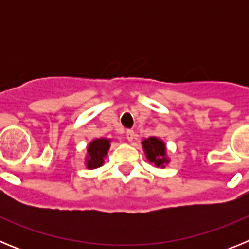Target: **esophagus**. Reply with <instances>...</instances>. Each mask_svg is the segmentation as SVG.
Returning <instances> with one entry per match:
<instances>
[{"label": "esophagus", "instance_id": "1", "mask_svg": "<svg viewBox=\"0 0 249 249\" xmlns=\"http://www.w3.org/2000/svg\"><path fill=\"white\" fill-rule=\"evenodd\" d=\"M126 137H127V140H128V141H133V138H135V132L132 131V129H127Z\"/></svg>", "mask_w": 249, "mask_h": 249}]
</instances>
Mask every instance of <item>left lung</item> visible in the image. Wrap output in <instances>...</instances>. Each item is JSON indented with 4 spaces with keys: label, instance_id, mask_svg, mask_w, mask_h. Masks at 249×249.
I'll return each instance as SVG.
<instances>
[{
    "label": "left lung",
    "instance_id": "8db88e82",
    "mask_svg": "<svg viewBox=\"0 0 249 249\" xmlns=\"http://www.w3.org/2000/svg\"><path fill=\"white\" fill-rule=\"evenodd\" d=\"M142 146L148 160L155 163L156 167H164V164L168 163L166 157V146L162 141L156 137H149L142 142Z\"/></svg>",
    "mask_w": 249,
    "mask_h": 249
}]
</instances>
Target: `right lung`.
<instances>
[{
    "instance_id": "1",
    "label": "right lung",
    "mask_w": 249,
    "mask_h": 249,
    "mask_svg": "<svg viewBox=\"0 0 249 249\" xmlns=\"http://www.w3.org/2000/svg\"><path fill=\"white\" fill-rule=\"evenodd\" d=\"M109 148V140H106V138H98V140L92 141L89 143L87 152H89V156H87V167L89 169L98 168L103 164L105 162V157L107 155V151Z\"/></svg>"
}]
</instances>
